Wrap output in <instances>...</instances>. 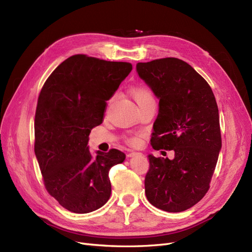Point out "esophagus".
Segmentation results:
<instances>
[{"mask_svg": "<svg viewBox=\"0 0 252 252\" xmlns=\"http://www.w3.org/2000/svg\"><path fill=\"white\" fill-rule=\"evenodd\" d=\"M136 155H142V153H139V152H130V153H128V157H133V156H136Z\"/></svg>", "mask_w": 252, "mask_h": 252, "instance_id": "34e87169", "label": "esophagus"}]
</instances>
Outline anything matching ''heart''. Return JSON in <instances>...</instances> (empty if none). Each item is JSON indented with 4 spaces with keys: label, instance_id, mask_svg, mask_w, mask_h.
<instances>
[{
    "label": "heart",
    "instance_id": "1",
    "mask_svg": "<svg viewBox=\"0 0 252 252\" xmlns=\"http://www.w3.org/2000/svg\"><path fill=\"white\" fill-rule=\"evenodd\" d=\"M131 94H132L133 99L135 100V102L137 103V105L142 104L144 102H147V101H152V100H154V96H153V93L151 92V90L148 87L143 86V85L135 86L134 88H132ZM126 142L131 146H138L139 138L136 135H132V136L127 137Z\"/></svg>",
    "mask_w": 252,
    "mask_h": 252
}]
</instances>
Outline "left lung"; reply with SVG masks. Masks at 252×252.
<instances>
[{
    "label": "left lung",
    "mask_w": 252,
    "mask_h": 252,
    "mask_svg": "<svg viewBox=\"0 0 252 252\" xmlns=\"http://www.w3.org/2000/svg\"><path fill=\"white\" fill-rule=\"evenodd\" d=\"M136 70L159 98L151 146L175 152L172 160L149 155L146 195L160 210L182 212L206 195L216 167L221 149L216 99L207 80L180 59L137 63Z\"/></svg>",
    "instance_id": "8db88e82"
}]
</instances>
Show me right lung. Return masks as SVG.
<instances>
[{
  "instance_id": "obj_1",
  "label": "right lung",
  "mask_w": 252,
  "mask_h": 252,
  "mask_svg": "<svg viewBox=\"0 0 252 252\" xmlns=\"http://www.w3.org/2000/svg\"><path fill=\"white\" fill-rule=\"evenodd\" d=\"M127 62L74 55L48 76L38 96L34 151L47 192L77 214L101 208L110 196L109 169L126 155L90 152L91 129L102 123L106 101L131 72Z\"/></svg>"
}]
</instances>
